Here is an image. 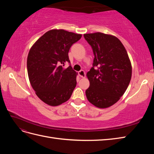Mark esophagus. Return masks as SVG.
Listing matches in <instances>:
<instances>
[{
    "mask_svg": "<svg viewBox=\"0 0 154 154\" xmlns=\"http://www.w3.org/2000/svg\"><path fill=\"white\" fill-rule=\"evenodd\" d=\"M78 75L80 76L82 78H85V72L84 71H83V70H81L80 71L78 72Z\"/></svg>",
    "mask_w": 154,
    "mask_h": 154,
    "instance_id": "34e87169",
    "label": "esophagus"
}]
</instances>
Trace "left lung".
Segmentation results:
<instances>
[{
  "label": "left lung",
  "mask_w": 154,
  "mask_h": 154,
  "mask_svg": "<svg viewBox=\"0 0 154 154\" xmlns=\"http://www.w3.org/2000/svg\"><path fill=\"white\" fill-rule=\"evenodd\" d=\"M94 55L93 67L87 73L90 86L85 91L91 103L105 109L119 101L129 85L132 65L124 45L113 35L84 34Z\"/></svg>",
  "instance_id": "left-lung-1"
}]
</instances>
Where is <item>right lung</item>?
<instances>
[{"label":"right lung","instance_id":"obj_1","mask_svg":"<svg viewBox=\"0 0 154 154\" xmlns=\"http://www.w3.org/2000/svg\"><path fill=\"white\" fill-rule=\"evenodd\" d=\"M81 34L63 29L50 30L32 45L27 59L31 85L36 96L50 106H58L71 97L76 85L77 72L69 66L68 53Z\"/></svg>","mask_w":154,"mask_h":154}]
</instances>
